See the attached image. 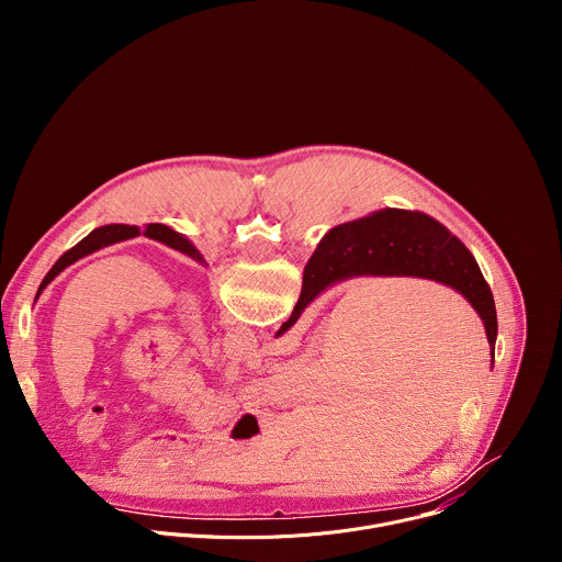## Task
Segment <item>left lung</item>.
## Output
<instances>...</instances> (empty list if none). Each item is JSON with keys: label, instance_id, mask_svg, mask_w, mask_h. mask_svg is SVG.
Returning a JSON list of instances; mask_svg holds the SVG:
<instances>
[{"label": "left lung", "instance_id": "1", "mask_svg": "<svg viewBox=\"0 0 562 562\" xmlns=\"http://www.w3.org/2000/svg\"><path fill=\"white\" fill-rule=\"evenodd\" d=\"M139 235H144V237H148V239H155V243H162V245H167V247H171V249H176V251H180V254H184V256H189V258H193L195 262H200V265L206 267L202 254L193 247L191 239L184 237L182 233L173 231V228L167 226V224H148L144 231H139V226H131V224H106V226H100V228L91 231L85 239H79V243H77L72 249H68V251L50 267V271L46 273V278L42 280V284H40V289H37L35 300L42 295V291H44L66 267L75 265L77 260H82V258H87V256H91V254H95V251H100V249H104V247L124 243V239H133V237H139Z\"/></svg>", "mask_w": 562, "mask_h": 562}]
</instances>
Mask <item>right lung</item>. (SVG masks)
<instances>
[{"instance_id":"obj_1","label":"right lung","mask_w":562,"mask_h":562,"mask_svg":"<svg viewBox=\"0 0 562 562\" xmlns=\"http://www.w3.org/2000/svg\"><path fill=\"white\" fill-rule=\"evenodd\" d=\"M351 278H425L451 286L483 319L494 364L498 317L492 289L469 249L431 215L382 209L334 226L308 258L297 304L278 336L297 323L319 293Z\"/></svg>"}]
</instances>
